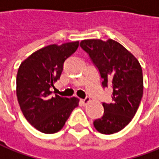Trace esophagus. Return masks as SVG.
I'll use <instances>...</instances> for the list:
<instances>
[{"instance_id": "34e87169", "label": "esophagus", "mask_w": 159, "mask_h": 159, "mask_svg": "<svg viewBox=\"0 0 159 159\" xmlns=\"http://www.w3.org/2000/svg\"><path fill=\"white\" fill-rule=\"evenodd\" d=\"M89 101H90V100H89V98H86L85 99H83V100H82V102H83L84 104H87Z\"/></svg>"}]
</instances>
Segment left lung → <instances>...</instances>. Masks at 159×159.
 Masks as SVG:
<instances>
[{"label":"left lung","mask_w":159,"mask_h":159,"mask_svg":"<svg viewBox=\"0 0 159 159\" xmlns=\"http://www.w3.org/2000/svg\"><path fill=\"white\" fill-rule=\"evenodd\" d=\"M80 46L98 69L102 87L110 85L113 89L112 102H102L103 115L94 121V126L102 134L118 132L132 120L143 97L141 65L129 50L112 39L84 40Z\"/></svg>","instance_id":"8db88e82"}]
</instances>
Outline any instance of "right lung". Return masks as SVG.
I'll return each instance as SVG.
<instances>
[{
    "instance_id": "add662e5",
    "label": "right lung",
    "mask_w": 159,
    "mask_h": 159,
    "mask_svg": "<svg viewBox=\"0 0 159 159\" xmlns=\"http://www.w3.org/2000/svg\"><path fill=\"white\" fill-rule=\"evenodd\" d=\"M79 42L51 44L34 52L20 63L16 76V96L23 116L46 134L61 130L79 99L52 95L63 62L75 52Z\"/></svg>"
}]
</instances>
